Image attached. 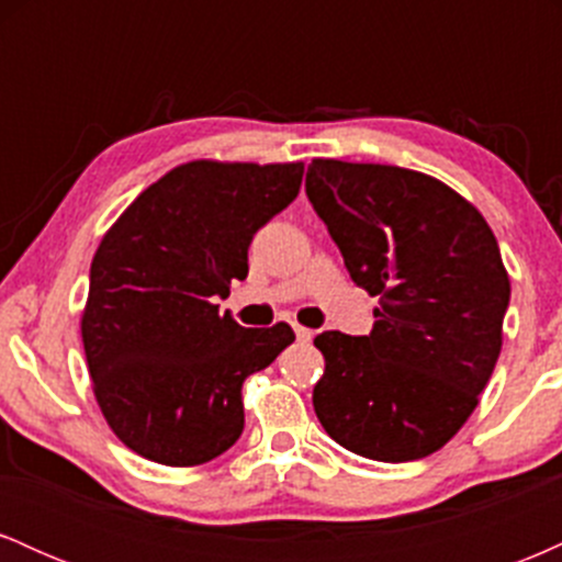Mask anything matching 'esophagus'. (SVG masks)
Returning a JSON list of instances; mask_svg holds the SVG:
<instances>
[{
    "label": "esophagus",
    "mask_w": 562,
    "mask_h": 562,
    "mask_svg": "<svg viewBox=\"0 0 562 562\" xmlns=\"http://www.w3.org/2000/svg\"><path fill=\"white\" fill-rule=\"evenodd\" d=\"M293 330H295V338L299 340H303V344H306V340H312V330H306V327H301V325H293Z\"/></svg>",
    "instance_id": "1"
}]
</instances>
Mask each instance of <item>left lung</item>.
Here are the masks:
<instances>
[{
    "mask_svg": "<svg viewBox=\"0 0 562 562\" xmlns=\"http://www.w3.org/2000/svg\"><path fill=\"white\" fill-rule=\"evenodd\" d=\"M306 195L351 280L383 301L370 335L314 338V412L353 454L423 460L465 425L499 359L509 280L494 232L447 184L398 166L317 158Z\"/></svg>",
    "mask_w": 562,
    "mask_h": 562,
    "instance_id": "obj_1",
    "label": "left lung"
}]
</instances>
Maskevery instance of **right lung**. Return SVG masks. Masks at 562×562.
I'll return each instance as SVG.
<instances>
[{"instance_id":"1","label":"right lung","mask_w":562,"mask_h":562,"mask_svg":"<svg viewBox=\"0 0 562 562\" xmlns=\"http://www.w3.org/2000/svg\"><path fill=\"white\" fill-rule=\"evenodd\" d=\"M303 164L192 160L147 187L108 229L81 319L94 396L145 460L187 468L243 434V383L295 340L245 330L216 299L248 277V248L299 195Z\"/></svg>"}]
</instances>
